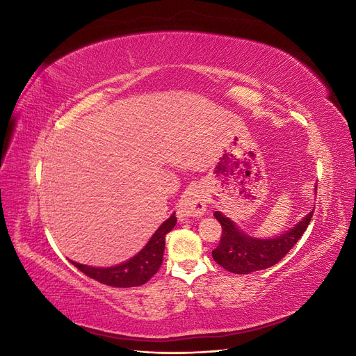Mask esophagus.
I'll return each instance as SVG.
<instances>
[{
  "label": "esophagus",
  "instance_id": "obj_1",
  "mask_svg": "<svg viewBox=\"0 0 356 356\" xmlns=\"http://www.w3.org/2000/svg\"><path fill=\"white\" fill-rule=\"evenodd\" d=\"M208 197L207 193L203 191L202 187H191L184 195L181 196L178 203V215L181 220H190V218H200L202 215L207 212L208 207Z\"/></svg>",
  "mask_w": 356,
  "mask_h": 356
}]
</instances>
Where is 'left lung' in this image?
Returning <instances> with one entry per match:
<instances>
[{"instance_id": "left-lung-1", "label": "left lung", "mask_w": 356, "mask_h": 356, "mask_svg": "<svg viewBox=\"0 0 356 356\" xmlns=\"http://www.w3.org/2000/svg\"><path fill=\"white\" fill-rule=\"evenodd\" d=\"M222 227L221 241L212 251L213 260L227 272L248 275L263 270L279 263L303 236L312 220L314 211L309 212L293 229L273 239H254L243 234L234 222L221 212H213Z\"/></svg>"}]
</instances>
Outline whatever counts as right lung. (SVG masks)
I'll return each mask as SVG.
<instances>
[{
	"label": "right lung",
	"mask_w": 356,
	"mask_h": 356,
	"mask_svg": "<svg viewBox=\"0 0 356 356\" xmlns=\"http://www.w3.org/2000/svg\"><path fill=\"white\" fill-rule=\"evenodd\" d=\"M177 217L172 213L170 217L160 225L153 234V238L131 260L114 267L98 268L90 267L80 263L71 261L75 267L81 270L84 275L95 279L101 284L115 286V288H131L139 286L149 281L163 263V251H165V238L166 234L175 227Z\"/></svg>",
	"instance_id": "obj_1"
}]
</instances>
